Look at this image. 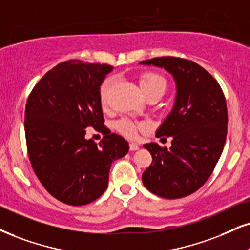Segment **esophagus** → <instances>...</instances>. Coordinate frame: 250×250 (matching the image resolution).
<instances>
[{"label": "esophagus", "instance_id": "1", "mask_svg": "<svg viewBox=\"0 0 250 250\" xmlns=\"http://www.w3.org/2000/svg\"><path fill=\"white\" fill-rule=\"evenodd\" d=\"M139 149V145L135 143H130V150H137Z\"/></svg>", "mask_w": 250, "mask_h": 250}]
</instances>
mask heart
<instances>
[{"label":"heart","mask_w":250,"mask_h":250,"mask_svg":"<svg viewBox=\"0 0 250 250\" xmlns=\"http://www.w3.org/2000/svg\"><path fill=\"white\" fill-rule=\"evenodd\" d=\"M139 87L141 92L144 94V96L148 98L150 96H161L165 92L166 87H167V83L166 80L162 78L159 74L153 73V72H145L141 73L139 75ZM113 83H115V79L113 76H107L103 80V82L101 83L100 87V101L102 105L106 106L107 102H109V95L112 88ZM116 128L120 133L127 138H134L137 135L138 131L144 130L145 125L141 122H133V120L123 118L119 119L118 122H116Z\"/></svg>","instance_id":"1"}]
</instances>
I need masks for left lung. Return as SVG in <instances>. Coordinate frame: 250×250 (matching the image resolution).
I'll list each match as a JSON object with an SVG mask.
<instances>
[{
    "label": "left lung",
    "instance_id": "obj_1",
    "mask_svg": "<svg viewBox=\"0 0 250 250\" xmlns=\"http://www.w3.org/2000/svg\"><path fill=\"white\" fill-rule=\"evenodd\" d=\"M162 67L176 82L174 109L156 137H171V147L144 145L153 161L143 174L144 186L162 198L189 196L211 176L227 135V105L219 83L191 60L161 57L141 61Z\"/></svg>",
    "mask_w": 250,
    "mask_h": 250
}]
</instances>
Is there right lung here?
Masks as SVG:
<instances>
[{
  "instance_id": "1",
  "label": "right lung",
  "mask_w": 250,
  "mask_h": 250,
  "mask_svg": "<svg viewBox=\"0 0 250 250\" xmlns=\"http://www.w3.org/2000/svg\"><path fill=\"white\" fill-rule=\"evenodd\" d=\"M110 64L68 60L48 70L25 106V138L33 171L54 198L81 206L103 195L111 163L125 156L128 144L104 126L101 83ZM104 134L100 144L84 138L85 128Z\"/></svg>"
}]
</instances>
